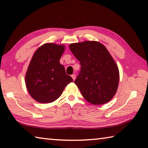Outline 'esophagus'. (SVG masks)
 <instances>
[{
	"label": "esophagus",
	"instance_id": "esophagus-1",
	"mask_svg": "<svg viewBox=\"0 0 148 148\" xmlns=\"http://www.w3.org/2000/svg\"><path fill=\"white\" fill-rule=\"evenodd\" d=\"M71 76H72V79H73V80L74 81V79H76V75H75V74H72Z\"/></svg>",
	"mask_w": 148,
	"mask_h": 148
}]
</instances>
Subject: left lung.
<instances>
[{
	"mask_svg": "<svg viewBox=\"0 0 148 148\" xmlns=\"http://www.w3.org/2000/svg\"><path fill=\"white\" fill-rule=\"evenodd\" d=\"M69 47L81 65L74 83L84 98L94 105L109 102L116 92L119 74L106 47L95 41L72 44Z\"/></svg>",
	"mask_w": 148,
	"mask_h": 148,
	"instance_id": "left-lung-1",
	"label": "left lung"
}]
</instances>
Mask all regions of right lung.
<instances>
[{
    "label": "right lung",
    "instance_id": "add662e5",
    "mask_svg": "<svg viewBox=\"0 0 148 148\" xmlns=\"http://www.w3.org/2000/svg\"><path fill=\"white\" fill-rule=\"evenodd\" d=\"M64 49L62 45L46 44L36 50L25 76L27 90L40 103H49L61 96L67 85L73 82L66 74L59 60Z\"/></svg>",
    "mask_w": 148,
    "mask_h": 148
}]
</instances>
